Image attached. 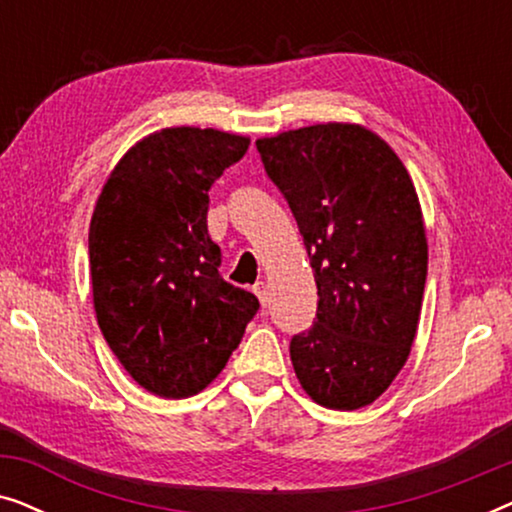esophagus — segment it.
I'll use <instances>...</instances> for the list:
<instances>
[{
	"instance_id": "obj_1",
	"label": "esophagus",
	"mask_w": 512,
	"mask_h": 512,
	"mask_svg": "<svg viewBox=\"0 0 512 512\" xmlns=\"http://www.w3.org/2000/svg\"><path fill=\"white\" fill-rule=\"evenodd\" d=\"M254 293L258 296V300H261V305H263V307H268V305H270L268 286H265V282H258V284L254 286Z\"/></svg>"
}]
</instances>
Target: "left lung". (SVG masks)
Returning a JSON list of instances; mask_svg holds the SVG:
<instances>
[{
  "label": "left lung",
  "instance_id": "1",
  "mask_svg": "<svg viewBox=\"0 0 512 512\" xmlns=\"http://www.w3.org/2000/svg\"><path fill=\"white\" fill-rule=\"evenodd\" d=\"M296 216L317 282V319L291 338L300 387L331 410H359L401 373L422 312L426 230L394 149L354 123L256 142Z\"/></svg>",
  "mask_w": 512,
  "mask_h": 512
}]
</instances>
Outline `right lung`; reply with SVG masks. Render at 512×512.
<instances>
[{"instance_id":"right-lung-1","label":"right lung","mask_w":512,"mask_h":512,"mask_svg":"<svg viewBox=\"0 0 512 512\" xmlns=\"http://www.w3.org/2000/svg\"><path fill=\"white\" fill-rule=\"evenodd\" d=\"M249 149L214 128H165L118 160L88 233L100 331L132 380L163 398L200 394L258 312L219 275L209 188Z\"/></svg>"}]
</instances>
